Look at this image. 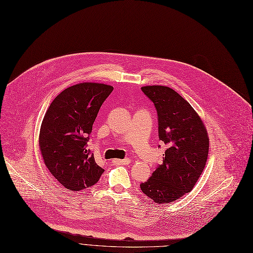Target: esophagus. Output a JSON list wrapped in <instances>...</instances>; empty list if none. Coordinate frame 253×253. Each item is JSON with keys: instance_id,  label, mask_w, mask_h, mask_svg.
I'll return each mask as SVG.
<instances>
[{"instance_id": "34e87169", "label": "esophagus", "mask_w": 253, "mask_h": 253, "mask_svg": "<svg viewBox=\"0 0 253 253\" xmlns=\"http://www.w3.org/2000/svg\"><path fill=\"white\" fill-rule=\"evenodd\" d=\"M112 163H113V164H115V165L127 166V165H129L130 161H129V160H127V159H126V160H113V161H112Z\"/></svg>"}]
</instances>
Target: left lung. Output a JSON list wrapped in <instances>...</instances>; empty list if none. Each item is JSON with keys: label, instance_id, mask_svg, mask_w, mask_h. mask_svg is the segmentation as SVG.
I'll return each instance as SVG.
<instances>
[{"label": "left lung", "instance_id": "8db88e82", "mask_svg": "<svg viewBox=\"0 0 253 253\" xmlns=\"http://www.w3.org/2000/svg\"><path fill=\"white\" fill-rule=\"evenodd\" d=\"M158 112L159 138L168 149L163 164L141 190L158 204L172 203L189 192L208 159L209 137L203 120L190 104L174 89L163 85L141 87Z\"/></svg>", "mask_w": 253, "mask_h": 253}]
</instances>
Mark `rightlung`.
I'll return each mask as SVG.
<instances>
[{"instance_id": "obj_1", "label": "right lung", "mask_w": 253, "mask_h": 253, "mask_svg": "<svg viewBox=\"0 0 253 253\" xmlns=\"http://www.w3.org/2000/svg\"><path fill=\"white\" fill-rule=\"evenodd\" d=\"M113 86L83 82L63 90L45 113L39 147L45 166L67 189L79 191L99 181L104 169L87 149L92 125Z\"/></svg>"}]
</instances>
